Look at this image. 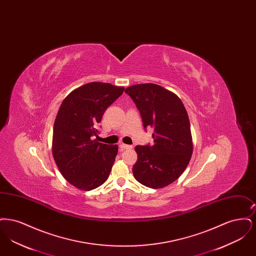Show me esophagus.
<instances>
[{
    "label": "esophagus",
    "mask_w": 256,
    "mask_h": 256,
    "mask_svg": "<svg viewBox=\"0 0 256 256\" xmlns=\"http://www.w3.org/2000/svg\"><path fill=\"white\" fill-rule=\"evenodd\" d=\"M120 148L122 150H130V148H132V146H130V145H126V144H120Z\"/></svg>",
    "instance_id": "obj_1"
}]
</instances>
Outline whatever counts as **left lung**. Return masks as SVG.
<instances>
[{
  "label": "left lung",
  "instance_id": "left-lung-1",
  "mask_svg": "<svg viewBox=\"0 0 256 256\" xmlns=\"http://www.w3.org/2000/svg\"><path fill=\"white\" fill-rule=\"evenodd\" d=\"M124 92L135 102L144 128L154 130L152 146H135L134 178L146 187L163 188L182 174L192 156L187 111L176 94L154 84L130 86Z\"/></svg>",
  "mask_w": 256,
  "mask_h": 256
}]
</instances>
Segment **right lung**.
Masks as SVG:
<instances>
[{"label": "right lung", "mask_w": 256, "mask_h": 256, "mask_svg": "<svg viewBox=\"0 0 256 256\" xmlns=\"http://www.w3.org/2000/svg\"><path fill=\"white\" fill-rule=\"evenodd\" d=\"M124 88L90 82L73 90L61 104L52 132V156L63 178L76 188L90 191L108 178L118 145L93 140L104 111Z\"/></svg>", "instance_id": "obj_1"}]
</instances>
